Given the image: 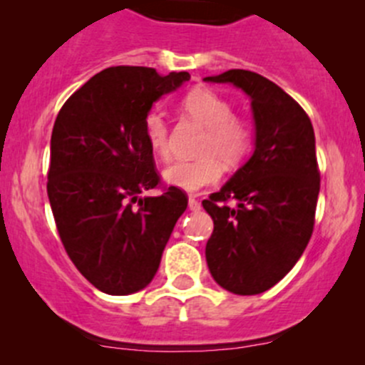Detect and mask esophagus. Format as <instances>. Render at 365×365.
<instances>
[{
    "label": "esophagus",
    "mask_w": 365,
    "mask_h": 365,
    "mask_svg": "<svg viewBox=\"0 0 365 365\" xmlns=\"http://www.w3.org/2000/svg\"><path fill=\"white\" fill-rule=\"evenodd\" d=\"M189 210H192V212H197V210H201V203L196 200V197H192V196L189 197Z\"/></svg>",
    "instance_id": "obj_1"
}]
</instances>
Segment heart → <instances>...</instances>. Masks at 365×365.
<instances>
[{"mask_svg":"<svg viewBox=\"0 0 365 365\" xmlns=\"http://www.w3.org/2000/svg\"><path fill=\"white\" fill-rule=\"evenodd\" d=\"M182 109L205 127L197 160H178L162 171L168 185L185 192H197L213 185L222 176V165H238L252 146V130L244 120L233 116V108L226 98L208 88H196L182 101ZM145 138L150 150L160 159L169 155L168 123L160 111L145 118Z\"/></svg>","mask_w":365,"mask_h":365,"instance_id":"b5f03b06","label":"heart"}]
</instances>
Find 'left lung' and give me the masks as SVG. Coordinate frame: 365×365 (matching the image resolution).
<instances>
[{
  "mask_svg": "<svg viewBox=\"0 0 365 365\" xmlns=\"http://www.w3.org/2000/svg\"><path fill=\"white\" fill-rule=\"evenodd\" d=\"M205 81L240 88L254 120L251 159L203 201L213 219L206 263L224 289L257 295L295 267L312 235L319 194L314 130L304 109L259 73L237 68ZM227 199L237 206L224 205Z\"/></svg>",
  "mask_w": 365,
  "mask_h": 365,
  "instance_id": "obj_1",
  "label": "left lung"
}]
</instances>
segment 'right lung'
<instances>
[{
  "instance_id": "right-lung-1",
  "label": "right lung",
  "mask_w": 365,
  "mask_h": 365,
  "mask_svg": "<svg viewBox=\"0 0 365 365\" xmlns=\"http://www.w3.org/2000/svg\"><path fill=\"white\" fill-rule=\"evenodd\" d=\"M190 79L148 67H111L84 83L58 113L51 135L47 196L65 251L77 270L108 295L146 288L187 196L159 183L145 118L153 104Z\"/></svg>"
}]
</instances>
